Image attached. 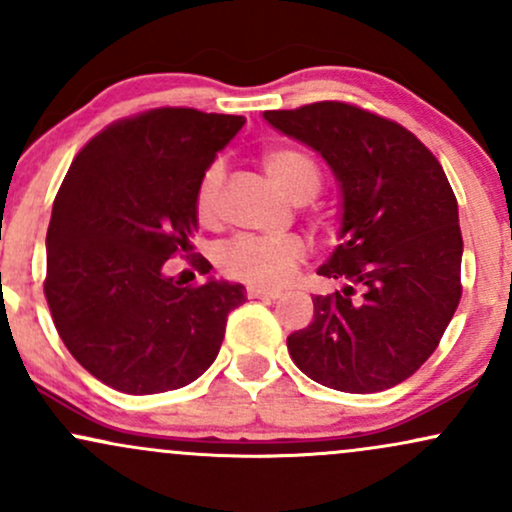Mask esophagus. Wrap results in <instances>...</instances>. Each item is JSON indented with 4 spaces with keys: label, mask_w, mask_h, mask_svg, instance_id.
I'll use <instances>...</instances> for the list:
<instances>
[{
    "label": "esophagus",
    "mask_w": 512,
    "mask_h": 512,
    "mask_svg": "<svg viewBox=\"0 0 512 512\" xmlns=\"http://www.w3.org/2000/svg\"><path fill=\"white\" fill-rule=\"evenodd\" d=\"M279 296H281L279 291L262 289V286H248V298H267V301H274V298H279Z\"/></svg>",
    "instance_id": "esophagus-1"
}]
</instances>
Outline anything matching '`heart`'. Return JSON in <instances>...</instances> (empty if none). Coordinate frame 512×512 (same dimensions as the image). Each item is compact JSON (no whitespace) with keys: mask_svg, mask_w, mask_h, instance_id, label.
<instances>
[{"mask_svg":"<svg viewBox=\"0 0 512 512\" xmlns=\"http://www.w3.org/2000/svg\"><path fill=\"white\" fill-rule=\"evenodd\" d=\"M267 175L296 202H305L322 187L320 161L301 146H274L262 154ZM223 185V163H209L195 190V214L209 226L219 214ZM305 257V243L296 236H236L216 250V264L231 279L252 286H276L289 276Z\"/></svg>","mask_w":512,"mask_h":512,"instance_id":"1","label":"heart"}]
</instances>
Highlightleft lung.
I'll use <instances>...</instances> for the list:
<instances>
[{
  "instance_id": "8db88e82",
  "label": "left lung",
  "mask_w": 512,
  "mask_h": 512,
  "mask_svg": "<svg viewBox=\"0 0 512 512\" xmlns=\"http://www.w3.org/2000/svg\"><path fill=\"white\" fill-rule=\"evenodd\" d=\"M264 120L315 149L342 187V243L317 274L346 286L313 298V322L286 339L293 363L339 392L395 387L436 351L462 296L445 170L407 127L351 103L267 110Z\"/></svg>"
}]
</instances>
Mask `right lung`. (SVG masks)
I'll use <instances>...</instances> for the list:
<instances>
[{"instance_id":"add662e5","label":"right lung","mask_w":512,"mask_h":512,"mask_svg":"<svg viewBox=\"0 0 512 512\" xmlns=\"http://www.w3.org/2000/svg\"><path fill=\"white\" fill-rule=\"evenodd\" d=\"M243 125V115L144 110L105 127L72 161L52 204L45 298L69 354L113 390L190 385L245 303L240 284L163 276L166 260L192 252L197 182Z\"/></svg>"}]
</instances>
